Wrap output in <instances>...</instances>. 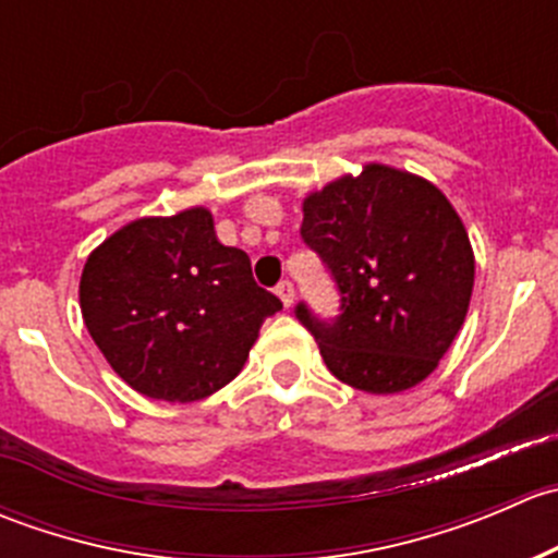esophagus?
<instances>
[{"label":"esophagus","instance_id":"esophagus-1","mask_svg":"<svg viewBox=\"0 0 558 558\" xmlns=\"http://www.w3.org/2000/svg\"><path fill=\"white\" fill-rule=\"evenodd\" d=\"M275 294L280 296V302H283L286 307L294 305V283H291V280H280L278 289H275Z\"/></svg>","mask_w":558,"mask_h":558}]
</instances>
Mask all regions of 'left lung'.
I'll return each mask as SVG.
<instances>
[{"instance_id":"8db88e82","label":"left lung","mask_w":558,"mask_h":558,"mask_svg":"<svg viewBox=\"0 0 558 558\" xmlns=\"http://www.w3.org/2000/svg\"><path fill=\"white\" fill-rule=\"evenodd\" d=\"M302 240L340 289V315L296 318L326 367L367 393H399L437 369L470 311L475 253L448 196L413 172L364 165L302 202Z\"/></svg>"}]
</instances>
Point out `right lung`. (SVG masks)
<instances>
[{"instance_id": "right-lung-1", "label": "right lung", "mask_w": 558, "mask_h": 558, "mask_svg": "<svg viewBox=\"0 0 558 558\" xmlns=\"http://www.w3.org/2000/svg\"><path fill=\"white\" fill-rule=\"evenodd\" d=\"M280 307L256 286L247 253L216 238L207 207L126 223L81 275L83 320L107 364L165 402H196L238 378Z\"/></svg>"}]
</instances>
